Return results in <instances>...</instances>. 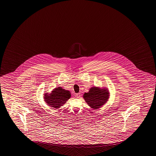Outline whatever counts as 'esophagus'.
Returning <instances> with one entry per match:
<instances>
[{
  "label": "esophagus",
  "instance_id": "esophagus-1",
  "mask_svg": "<svg viewBox=\"0 0 156 156\" xmlns=\"http://www.w3.org/2000/svg\"><path fill=\"white\" fill-rule=\"evenodd\" d=\"M76 97H77V98H78V97L80 96V93H78V94H76Z\"/></svg>",
  "mask_w": 156,
  "mask_h": 156
}]
</instances>
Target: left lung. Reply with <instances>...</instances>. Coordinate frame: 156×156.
I'll return each mask as SVG.
<instances>
[{"label":"left lung","mask_w":156,"mask_h":156,"mask_svg":"<svg viewBox=\"0 0 156 156\" xmlns=\"http://www.w3.org/2000/svg\"><path fill=\"white\" fill-rule=\"evenodd\" d=\"M109 97V92L106 88L101 89L92 87L88 92H85L83 98L87 105L94 109L100 108L107 102Z\"/></svg>","instance_id":"8db88e82"}]
</instances>
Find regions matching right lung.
<instances>
[{
	"mask_svg": "<svg viewBox=\"0 0 156 156\" xmlns=\"http://www.w3.org/2000/svg\"><path fill=\"white\" fill-rule=\"evenodd\" d=\"M44 94V100L47 105L56 109L65 104L71 96L70 91L61 87L54 89L51 94Z\"/></svg>",
	"mask_w": 156,
	"mask_h": 156,
	"instance_id": "obj_1",
	"label": "right lung"
}]
</instances>
